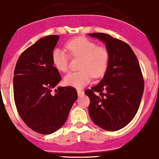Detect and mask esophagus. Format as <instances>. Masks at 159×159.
<instances>
[{
    "instance_id": "obj_1",
    "label": "esophagus",
    "mask_w": 159,
    "mask_h": 159,
    "mask_svg": "<svg viewBox=\"0 0 159 159\" xmlns=\"http://www.w3.org/2000/svg\"><path fill=\"white\" fill-rule=\"evenodd\" d=\"M77 93H78V96H82L83 95V93H84V92H83V90H82V89H77Z\"/></svg>"
}]
</instances>
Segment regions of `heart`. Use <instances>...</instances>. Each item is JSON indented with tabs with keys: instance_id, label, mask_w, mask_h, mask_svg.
Instances as JSON below:
<instances>
[{
	"instance_id": "heart-1",
	"label": "heart",
	"mask_w": 159,
	"mask_h": 159,
	"mask_svg": "<svg viewBox=\"0 0 159 159\" xmlns=\"http://www.w3.org/2000/svg\"><path fill=\"white\" fill-rule=\"evenodd\" d=\"M66 49L71 58H80V71L70 73L64 78V83L76 88H82L95 79L106 73L110 63L111 55L106 47L98 46L95 42L85 37H77L68 41ZM60 49L52 53V62L59 71L66 73L69 70L70 57Z\"/></svg>"
}]
</instances>
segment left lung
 Returning <instances> with one entry per match:
<instances>
[{
  "mask_svg": "<svg viewBox=\"0 0 159 159\" xmlns=\"http://www.w3.org/2000/svg\"><path fill=\"white\" fill-rule=\"evenodd\" d=\"M89 35L104 42L111 55L103 79L85 91L89 98V116L100 128L117 131L132 120L139 108L144 86L141 67L128 43L105 33Z\"/></svg>",
  "mask_w": 159,
  "mask_h": 159,
  "instance_id": "1",
  "label": "left lung"
}]
</instances>
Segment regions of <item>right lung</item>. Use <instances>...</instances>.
Segmentation results:
<instances>
[{"label": "right lung", "mask_w": 159, "mask_h": 159, "mask_svg": "<svg viewBox=\"0 0 159 159\" xmlns=\"http://www.w3.org/2000/svg\"><path fill=\"white\" fill-rule=\"evenodd\" d=\"M59 35L45 36L25 50L14 72V98L18 114L29 128L42 134L57 131L68 118L77 99L73 86L52 89L61 81L53 66L52 53Z\"/></svg>", "instance_id": "right-lung-1"}]
</instances>
